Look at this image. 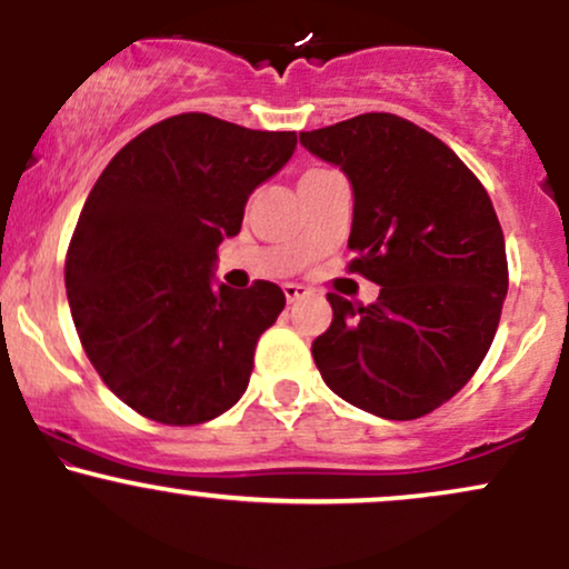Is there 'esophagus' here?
Returning <instances> with one entry per match:
<instances>
[{"label":"esophagus","instance_id":"1","mask_svg":"<svg viewBox=\"0 0 569 569\" xmlns=\"http://www.w3.org/2000/svg\"><path fill=\"white\" fill-rule=\"evenodd\" d=\"M283 293H286V302L293 305V302H299V299H305L310 291H307L305 286H299V283H286Z\"/></svg>","mask_w":569,"mask_h":569}]
</instances>
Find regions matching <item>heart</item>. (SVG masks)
Listing matches in <instances>:
<instances>
[{
  "label": "heart",
  "instance_id": "b5f03b06",
  "mask_svg": "<svg viewBox=\"0 0 569 569\" xmlns=\"http://www.w3.org/2000/svg\"><path fill=\"white\" fill-rule=\"evenodd\" d=\"M318 176H326V171H307L302 176V181H310V179H318Z\"/></svg>",
  "mask_w": 569,
  "mask_h": 569
}]
</instances>
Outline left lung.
Here are the masks:
<instances>
[{
	"label": "left lung",
	"mask_w": 569,
	"mask_h": 569,
	"mask_svg": "<svg viewBox=\"0 0 569 569\" xmlns=\"http://www.w3.org/2000/svg\"><path fill=\"white\" fill-rule=\"evenodd\" d=\"M352 187V272L375 305L329 293L335 321L312 342L323 382L352 407L415 420L449 401L485 361L508 293L492 200L447 143L371 112L299 133Z\"/></svg>",
	"instance_id": "8db88e82"
}]
</instances>
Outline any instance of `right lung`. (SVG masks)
Returning <instances> with one entry per match:
<instances>
[{
    "label": "right lung",
    "instance_id": "obj_1",
    "mask_svg": "<svg viewBox=\"0 0 569 569\" xmlns=\"http://www.w3.org/2000/svg\"><path fill=\"white\" fill-rule=\"evenodd\" d=\"M293 149V130L176 114L126 143L90 189L67 253L71 318L101 380L139 415L198 426L246 393L286 297L270 280L234 291L213 267Z\"/></svg>",
    "mask_w": 569,
    "mask_h": 569
}]
</instances>
